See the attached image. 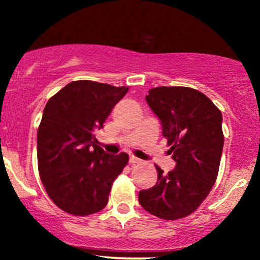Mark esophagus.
<instances>
[{
	"label": "esophagus",
	"instance_id": "34e87169",
	"mask_svg": "<svg viewBox=\"0 0 260 260\" xmlns=\"http://www.w3.org/2000/svg\"><path fill=\"white\" fill-rule=\"evenodd\" d=\"M129 162L132 164V165H138V164H142V160L140 159H138V157H136V156H131L129 157Z\"/></svg>",
	"mask_w": 260,
	"mask_h": 260
}]
</instances>
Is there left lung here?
<instances>
[{
	"instance_id": "1",
	"label": "left lung",
	"mask_w": 260,
	"mask_h": 260,
	"mask_svg": "<svg viewBox=\"0 0 260 260\" xmlns=\"http://www.w3.org/2000/svg\"><path fill=\"white\" fill-rule=\"evenodd\" d=\"M160 118L176 168L164 174L159 166L154 187L139 192L148 213L177 220L194 213L219 174L223 147L222 115L207 95L187 86H157L145 96Z\"/></svg>"
}]
</instances>
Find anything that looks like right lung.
<instances>
[{
    "instance_id": "1",
    "label": "right lung",
    "mask_w": 260,
    "mask_h": 260,
    "mask_svg": "<svg viewBox=\"0 0 260 260\" xmlns=\"http://www.w3.org/2000/svg\"><path fill=\"white\" fill-rule=\"evenodd\" d=\"M127 91L128 86L76 80L45 106L38 129L39 175L50 199L71 215L103 210L128 164V154H106L95 138Z\"/></svg>"
}]
</instances>
